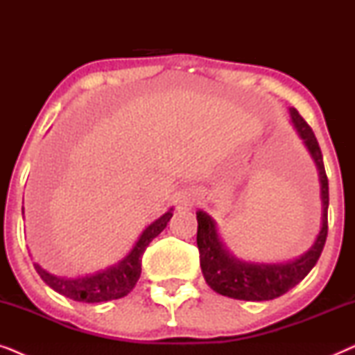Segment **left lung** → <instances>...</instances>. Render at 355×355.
Masks as SVG:
<instances>
[{
  "mask_svg": "<svg viewBox=\"0 0 355 355\" xmlns=\"http://www.w3.org/2000/svg\"><path fill=\"white\" fill-rule=\"evenodd\" d=\"M291 119L299 137L304 140L318 169L322 191V227L313 245L299 259L283 263H255L236 259L223 245L216 223L205 211H197V247L200 254L203 278L215 293L239 300H271L297 286L317 263L328 236V178L323 155L313 130L295 108H289Z\"/></svg>",
  "mask_w": 355,
  "mask_h": 355,
  "instance_id": "obj_1",
  "label": "left lung"
}]
</instances>
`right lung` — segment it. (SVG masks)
Listing matches in <instances>:
<instances>
[{"label": "right lung", "instance_id": "add662e5", "mask_svg": "<svg viewBox=\"0 0 355 355\" xmlns=\"http://www.w3.org/2000/svg\"><path fill=\"white\" fill-rule=\"evenodd\" d=\"M171 216L173 208H169L163 216H159L152 225L145 227V231L140 234L139 241L132 247V250L119 263L110 266L106 270L96 271L94 275L80 276V278H62V276L48 273L38 263H33V266H35L40 278L53 291L64 295V297L77 300V302L96 304L106 302V300L121 299L124 295H128L134 289V286L137 284L140 273H142L144 252L150 242L166 227Z\"/></svg>", "mask_w": 355, "mask_h": 355}]
</instances>
